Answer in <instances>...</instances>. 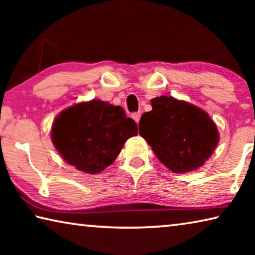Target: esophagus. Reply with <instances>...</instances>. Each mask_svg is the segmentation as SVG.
I'll return each mask as SVG.
<instances>
[{
  "instance_id": "esophagus-1",
  "label": "esophagus",
  "mask_w": 255,
  "mask_h": 255,
  "mask_svg": "<svg viewBox=\"0 0 255 255\" xmlns=\"http://www.w3.org/2000/svg\"><path fill=\"white\" fill-rule=\"evenodd\" d=\"M140 112H135V114H132V116H131V117H132V119L133 120H135V122L138 124V123H139V119H140Z\"/></svg>"
}]
</instances>
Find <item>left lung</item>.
Instances as JSON below:
<instances>
[{
  "mask_svg": "<svg viewBox=\"0 0 255 255\" xmlns=\"http://www.w3.org/2000/svg\"><path fill=\"white\" fill-rule=\"evenodd\" d=\"M152 108L141 116L139 135L159 161L174 173H185L204 165L219 140L208 114L166 96L154 98Z\"/></svg>",
  "mask_w": 255,
  "mask_h": 255,
  "instance_id": "1",
  "label": "left lung"
}]
</instances>
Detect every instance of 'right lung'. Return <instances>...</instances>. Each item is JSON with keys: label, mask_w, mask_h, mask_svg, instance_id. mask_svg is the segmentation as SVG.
Here are the masks:
<instances>
[{"label": "right lung", "mask_w": 255, "mask_h": 255, "mask_svg": "<svg viewBox=\"0 0 255 255\" xmlns=\"http://www.w3.org/2000/svg\"><path fill=\"white\" fill-rule=\"evenodd\" d=\"M137 125L120 106L92 100L67 108L55 119L51 140L65 161L84 173H100L117 158Z\"/></svg>", "instance_id": "obj_1"}]
</instances>
